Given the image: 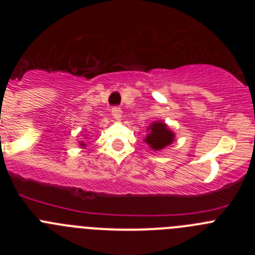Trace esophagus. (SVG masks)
Wrapping results in <instances>:
<instances>
[{"label":"esophagus","mask_w":255,"mask_h":255,"mask_svg":"<svg viewBox=\"0 0 255 255\" xmlns=\"http://www.w3.org/2000/svg\"><path fill=\"white\" fill-rule=\"evenodd\" d=\"M111 112H112V116H114L115 120H120L121 115H123V111H121L120 107H114L111 110Z\"/></svg>","instance_id":"1"}]
</instances>
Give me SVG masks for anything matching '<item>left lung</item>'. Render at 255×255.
Masks as SVG:
<instances>
[{
    "mask_svg": "<svg viewBox=\"0 0 255 255\" xmlns=\"http://www.w3.org/2000/svg\"><path fill=\"white\" fill-rule=\"evenodd\" d=\"M149 134L145 138V143H148L152 149L159 150L163 149L164 147H167L168 144L173 141V132L168 130V128L164 125V123L158 121V123H153L152 125L148 128Z\"/></svg>",
    "mask_w": 255,
    "mask_h": 255,
    "instance_id": "obj_1",
    "label": "left lung"
}]
</instances>
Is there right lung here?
<instances>
[{"mask_svg":"<svg viewBox=\"0 0 255 255\" xmlns=\"http://www.w3.org/2000/svg\"><path fill=\"white\" fill-rule=\"evenodd\" d=\"M82 145H83V147H84V145H85V144H82Z\"/></svg>","mask_w":255,"mask_h":255,"instance_id":"add662e5","label":"right lung"}]
</instances>
